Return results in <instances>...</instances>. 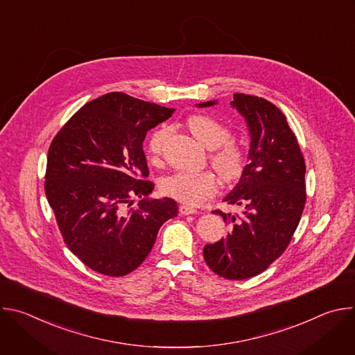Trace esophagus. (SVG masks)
<instances>
[{"label":"esophagus","instance_id":"esophagus-1","mask_svg":"<svg viewBox=\"0 0 355 355\" xmlns=\"http://www.w3.org/2000/svg\"><path fill=\"white\" fill-rule=\"evenodd\" d=\"M180 214H181V215H195V214H198V211H196L195 208H192V207L181 205V207H180Z\"/></svg>","mask_w":355,"mask_h":355}]
</instances>
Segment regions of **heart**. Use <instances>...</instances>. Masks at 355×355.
Returning a JSON list of instances; mask_svg holds the SVG:
<instances>
[{"label":"heart","mask_w":355,"mask_h":355,"mask_svg":"<svg viewBox=\"0 0 355 355\" xmlns=\"http://www.w3.org/2000/svg\"><path fill=\"white\" fill-rule=\"evenodd\" d=\"M187 128L195 139L211 150L209 162L220 178L226 182L239 180L245 167L244 148L230 140L232 132L227 126L208 115H192L187 119ZM167 128H159L147 140V155L150 160H159L166 140ZM162 191L187 205H199L218 191V181L214 173L177 171L162 181Z\"/></svg>","instance_id":"heart-1"}]
</instances>
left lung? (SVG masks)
Listing matches in <instances>:
<instances>
[{
    "instance_id": "8db88e82",
    "label": "left lung",
    "mask_w": 355,
    "mask_h": 355,
    "mask_svg": "<svg viewBox=\"0 0 355 355\" xmlns=\"http://www.w3.org/2000/svg\"><path fill=\"white\" fill-rule=\"evenodd\" d=\"M215 104L208 101L198 107ZM232 107L250 130V162L223 200L243 207V214L212 212L230 223V232L204 247V259L215 274L237 281L261 274L286 250L306 204V166L279 108L245 94H234Z\"/></svg>"
}]
</instances>
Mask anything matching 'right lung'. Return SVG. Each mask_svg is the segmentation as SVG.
Listing matches in <instances>:
<instances>
[{"label": "right lung", "instance_id": "right-lung-1", "mask_svg": "<svg viewBox=\"0 0 355 355\" xmlns=\"http://www.w3.org/2000/svg\"><path fill=\"white\" fill-rule=\"evenodd\" d=\"M174 110L110 92L89 101L50 143L44 192L64 243L92 271L123 277L155 245L162 225L178 215L171 198L147 199L143 140ZM135 196L145 198L130 209Z\"/></svg>", "mask_w": 355, "mask_h": 355}]
</instances>
